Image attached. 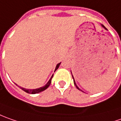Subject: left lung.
<instances>
[{
  "label": "left lung",
  "instance_id": "8db88e82",
  "mask_svg": "<svg viewBox=\"0 0 121 121\" xmlns=\"http://www.w3.org/2000/svg\"><path fill=\"white\" fill-rule=\"evenodd\" d=\"M101 26H102V27H103V28H104V29H105V30H107V29H106V27H104V25H101ZM71 73H72V72H71ZM72 77H73V84H74V85H75V86H76V88H77L78 89V90H81L80 89V88H78V87L77 85H76V82H75V80H74V78H73V76H72Z\"/></svg>",
  "mask_w": 121,
  "mask_h": 121
}]
</instances>
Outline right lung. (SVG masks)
Masks as SVG:
<instances>
[{"mask_svg":"<svg viewBox=\"0 0 121 121\" xmlns=\"http://www.w3.org/2000/svg\"><path fill=\"white\" fill-rule=\"evenodd\" d=\"M60 63H59V64H57L56 65V69H55V71L58 69L59 68V66H60ZM53 76V74L52 76V77L51 78L49 79V80L47 82V84H45L43 86H42V87H40L39 88H36V89H26V88H23V87H21L20 86V88H21V89L23 90V91H25V92H27V93H29V94H37V93H39L41 92H42V91H44L45 90H46L48 88V87L50 85V84H51V82H52V79ZM16 85L17 86V84H16Z\"/></svg>","mask_w":121,"mask_h":121,"instance_id":"right-lung-1","label":"right lung"}]
</instances>
